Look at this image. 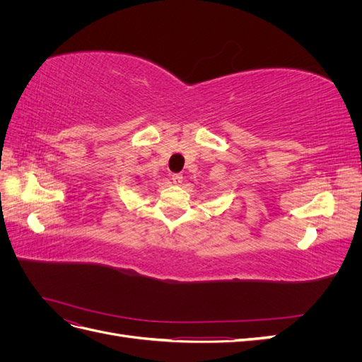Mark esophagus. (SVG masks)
I'll return each instance as SVG.
<instances>
[{"label": "esophagus", "mask_w": 362, "mask_h": 362, "mask_svg": "<svg viewBox=\"0 0 362 362\" xmlns=\"http://www.w3.org/2000/svg\"><path fill=\"white\" fill-rule=\"evenodd\" d=\"M172 182H173L175 185H180V184L182 182V175H181V173H173V175H172Z\"/></svg>", "instance_id": "34e87169"}]
</instances>
